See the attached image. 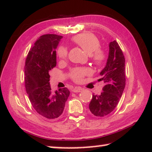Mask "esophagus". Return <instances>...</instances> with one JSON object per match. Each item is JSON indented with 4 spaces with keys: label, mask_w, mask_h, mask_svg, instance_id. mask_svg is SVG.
<instances>
[{
    "label": "esophagus",
    "mask_w": 152,
    "mask_h": 152,
    "mask_svg": "<svg viewBox=\"0 0 152 152\" xmlns=\"http://www.w3.org/2000/svg\"><path fill=\"white\" fill-rule=\"evenodd\" d=\"M83 90V89H82L81 87H75V88H74L73 89H72V91L74 92V93H78V92L82 91Z\"/></svg>",
    "instance_id": "obj_1"
}]
</instances>
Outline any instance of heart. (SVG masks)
<instances>
[{
	"label": "heart",
	"instance_id": "b5f03b06",
	"mask_svg": "<svg viewBox=\"0 0 152 152\" xmlns=\"http://www.w3.org/2000/svg\"><path fill=\"white\" fill-rule=\"evenodd\" d=\"M72 42L80 47L83 50L89 54L95 64L101 66L106 60V53L104 50L99 49L100 43L96 35L92 33H81L72 37ZM68 51L64 46L58 48L57 50L58 57L61 60H64L67 57ZM90 73L89 69L86 67H77L73 69L70 72V76L75 82H80L83 80L84 76Z\"/></svg>",
	"mask_w": 152,
	"mask_h": 152
}]
</instances>
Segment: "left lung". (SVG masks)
Returning <instances> with one entry per match:
<instances>
[{
    "label": "left lung",
    "mask_w": 152,
    "mask_h": 152,
    "mask_svg": "<svg viewBox=\"0 0 152 152\" xmlns=\"http://www.w3.org/2000/svg\"><path fill=\"white\" fill-rule=\"evenodd\" d=\"M105 85L100 95H93L89 110L96 117H104L118 104L126 85L125 58L116 41L110 42L109 53L104 68L100 72Z\"/></svg>",
    "instance_id": "left-lung-1"
}]
</instances>
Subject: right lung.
<instances>
[{
  "label": "right lung",
  "mask_w": 152,
  "mask_h": 152,
  "mask_svg": "<svg viewBox=\"0 0 152 152\" xmlns=\"http://www.w3.org/2000/svg\"><path fill=\"white\" fill-rule=\"evenodd\" d=\"M63 37L46 34L31 48L26 58L25 88L31 104L37 113L47 119L61 116L69 91L66 87L51 91L49 72L56 65V48Z\"/></svg>",
  "instance_id": "right-lung-1"
}]
</instances>
